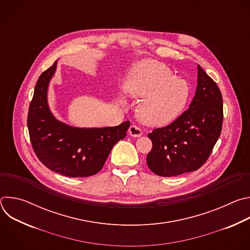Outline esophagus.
<instances>
[{
  "mask_svg": "<svg viewBox=\"0 0 250 250\" xmlns=\"http://www.w3.org/2000/svg\"><path fill=\"white\" fill-rule=\"evenodd\" d=\"M128 134L132 137H139L142 134L141 129L136 125H130L128 128Z\"/></svg>",
  "mask_w": 250,
  "mask_h": 250,
  "instance_id": "34e87169",
  "label": "esophagus"
}]
</instances>
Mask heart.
I'll use <instances>...</instances> for the list:
<instances>
[{"mask_svg":"<svg viewBox=\"0 0 250 250\" xmlns=\"http://www.w3.org/2000/svg\"><path fill=\"white\" fill-rule=\"evenodd\" d=\"M125 91L142 99L137 106V117L146 125L163 126L179 117L191 97L189 82L176 77L164 64L154 60L134 65L124 82ZM125 103L123 97L120 98Z\"/></svg>","mask_w":250,"mask_h":250,"instance_id":"b5f03b06","label":"heart"}]
</instances>
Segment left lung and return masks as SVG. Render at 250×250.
I'll return each instance as SVG.
<instances>
[{
  "label": "left lung",
  "mask_w": 250,
  "mask_h": 250,
  "mask_svg": "<svg viewBox=\"0 0 250 250\" xmlns=\"http://www.w3.org/2000/svg\"><path fill=\"white\" fill-rule=\"evenodd\" d=\"M195 97L169 125L148 134L152 149L148 168L158 176L172 177L198 170L208 158L223 125V97L213 80L198 65Z\"/></svg>",
  "instance_id": "1"
}]
</instances>
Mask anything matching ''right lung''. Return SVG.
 Masks as SVG:
<instances>
[{"label": "right lung", "mask_w": 250, "mask_h": 250, "mask_svg": "<svg viewBox=\"0 0 250 250\" xmlns=\"http://www.w3.org/2000/svg\"><path fill=\"white\" fill-rule=\"evenodd\" d=\"M57 60L40 76L29 105L27 127L33 150L50 170L68 177H89L104 166L112 148L124 139L129 122L118 126L78 127L57 120L48 104V87Z\"/></svg>", "instance_id": "add662e5"}]
</instances>
